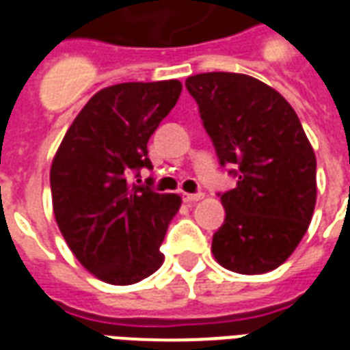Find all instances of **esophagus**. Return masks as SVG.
<instances>
[{
	"label": "esophagus",
	"mask_w": 350,
	"mask_h": 350,
	"mask_svg": "<svg viewBox=\"0 0 350 350\" xmlns=\"http://www.w3.org/2000/svg\"><path fill=\"white\" fill-rule=\"evenodd\" d=\"M202 198H204L202 193H185V195H183V200H185L187 204H195V202L202 200Z\"/></svg>",
	"instance_id": "obj_1"
}]
</instances>
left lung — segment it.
<instances>
[{
	"label": "left lung",
	"instance_id": "1",
	"mask_svg": "<svg viewBox=\"0 0 350 350\" xmlns=\"http://www.w3.org/2000/svg\"><path fill=\"white\" fill-rule=\"evenodd\" d=\"M219 157L234 167L221 193L225 221L213 234L215 260L236 273L275 270L306 234L317 202V159L294 108L260 80L202 72L185 80Z\"/></svg>",
	"mask_w": 350,
	"mask_h": 350
}]
</instances>
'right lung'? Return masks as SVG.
<instances>
[{"instance_id": "1", "label": "right lung", "mask_w": 350, "mask_h": 350, "mask_svg": "<svg viewBox=\"0 0 350 350\" xmlns=\"http://www.w3.org/2000/svg\"><path fill=\"white\" fill-rule=\"evenodd\" d=\"M182 93L180 80L125 82L88 100L50 167L56 223L79 262L110 285H133L159 270L178 195L129 182L152 170L148 140ZM140 182V180H137Z\"/></svg>"}]
</instances>
